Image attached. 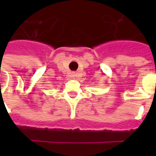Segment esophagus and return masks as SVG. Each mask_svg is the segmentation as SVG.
Segmentation results:
<instances>
[{
  "label": "esophagus",
  "mask_w": 156,
  "mask_h": 156,
  "mask_svg": "<svg viewBox=\"0 0 156 156\" xmlns=\"http://www.w3.org/2000/svg\"><path fill=\"white\" fill-rule=\"evenodd\" d=\"M71 76H72V77H73V78H75V77L77 76V74H76L75 73H72V74H71Z\"/></svg>",
  "instance_id": "34e87169"
}]
</instances>
